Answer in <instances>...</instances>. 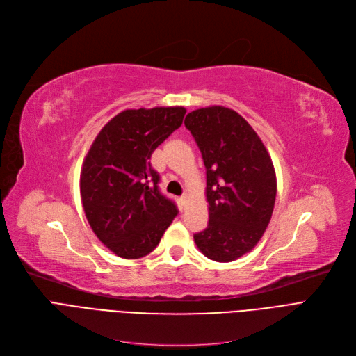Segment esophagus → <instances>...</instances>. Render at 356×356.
<instances>
[{
  "label": "esophagus",
  "mask_w": 356,
  "mask_h": 356,
  "mask_svg": "<svg viewBox=\"0 0 356 356\" xmlns=\"http://www.w3.org/2000/svg\"><path fill=\"white\" fill-rule=\"evenodd\" d=\"M188 200H190V194H188V193H184V194L181 195V203H182V206H186V204L188 203Z\"/></svg>",
  "instance_id": "34e87169"
}]
</instances>
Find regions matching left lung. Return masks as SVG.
<instances>
[{
  "mask_svg": "<svg viewBox=\"0 0 356 356\" xmlns=\"http://www.w3.org/2000/svg\"><path fill=\"white\" fill-rule=\"evenodd\" d=\"M184 124L202 152L209 203V224L194 241L212 261H236L256 246L271 220L277 195L271 156L231 108H197Z\"/></svg>",
  "mask_w": 356,
  "mask_h": 356,
  "instance_id": "1",
  "label": "left lung"
}]
</instances>
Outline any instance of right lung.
Segmentation results:
<instances>
[{
	"label": "right lung",
	"mask_w": 356,
	"mask_h": 356,
	"mask_svg": "<svg viewBox=\"0 0 356 356\" xmlns=\"http://www.w3.org/2000/svg\"><path fill=\"white\" fill-rule=\"evenodd\" d=\"M184 107L128 108L95 137L81 170L82 206L94 234L124 259L156 249L178 215L159 190L152 153L182 124Z\"/></svg>",
	"instance_id": "add662e5"
}]
</instances>
